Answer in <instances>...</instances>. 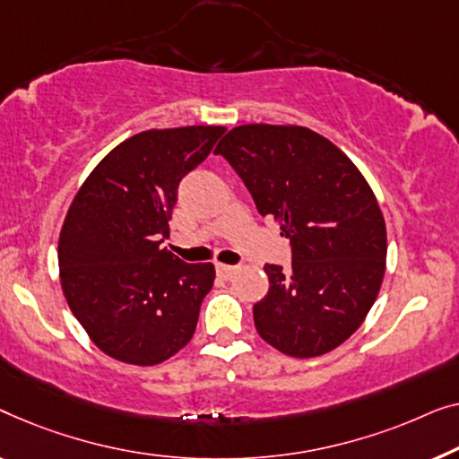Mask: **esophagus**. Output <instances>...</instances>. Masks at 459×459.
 Returning a JSON list of instances; mask_svg holds the SVG:
<instances>
[{
  "mask_svg": "<svg viewBox=\"0 0 459 459\" xmlns=\"http://www.w3.org/2000/svg\"><path fill=\"white\" fill-rule=\"evenodd\" d=\"M237 270H238V266H229V264H218V266H216L218 276H221V279H224V281L232 279V274H235Z\"/></svg>",
  "mask_w": 459,
  "mask_h": 459,
  "instance_id": "obj_1",
  "label": "esophagus"
}]
</instances>
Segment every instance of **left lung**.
I'll return each mask as SVG.
<instances>
[{"instance_id":"left-lung-1","label":"left lung","mask_w":459,"mask_h":459,"mask_svg":"<svg viewBox=\"0 0 459 459\" xmlns=\"http://www.w3.org/2000/svg\"><path fill=\"white\" fill-rule=\"evenodd\" d=\"M214 153L291 243V268L264 266L270 289L254 306L260 337L293 358L339 347L364 322L385 276L386 229L370 185L306 126H237Z\"/></svg>"}]
</instances>
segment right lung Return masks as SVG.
Wrapping results in <instances>:
<instances>
[{
  "label": "right lung",
  "mask_w": 459,
  "mask_h": 459,
  "mask_svg": "<svg viewBox=\"0 0 459 459\" xmlns=\"http://www.w3.org/2000/svg\"><path fill=\"white\" fill-rule=\"evenodd\" d=\"M224 131L183 126L134 134L76 193L57 245L62 291L109 358L156 366L195 333L214 264H186L162 243L180 180L210 156Z\"/></svg>",
  "instance_id": "obj_1"
}]
</instances>
